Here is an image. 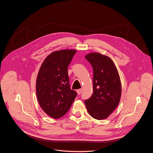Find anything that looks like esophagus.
I'll return each instance as SVG.
<instances>
[{"label": "esophagus", "mask_w": 153, "mask_h": 153, "mask_svg": "<svg viewBox=\"0 0 153 153\" xmlns=\"http://www.w3.org/2000/svg\"><path fill=\"white\" fill-rule=\"evenodd\" d=\"M82 88L77 90V94H81V93H82Z\"/></svg>", "instance_id": "obj_1"}]
</instances>
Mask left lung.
<instances>
[{
	"label": "left lung",
	"mask_w": 153,
	"mask_h": 153,
	"mask_svg": "<svg viewBox=\"0 0 153 153\" xmlns=\"http://www.w3.org/2000/svg\"><path fill=\"white\" fill-rule=\"evenodd\" d=\"M85 59L93 68V93L85 100L87 111L97 120L106 119L119 103L122 86L118 71L112 59L99 53H91Z\"/></svg>",
	"instance_id": "8db88e82"
}]
</instances>
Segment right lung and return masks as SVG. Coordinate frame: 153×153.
<instances>
[{
    "label": "right lung",
    "instance_id": "add662e5",
    "mask_svg": "<svg viewBox=\"0 0 153 153\" xmlns=\"http://www.w3.org/2000/svg\"><path fill=\"white\" fill-rule=\"evenodd\" d=\"M75 50L56 51L43 62L39 71L36 90L39 103L47 115L59 119L66 114L73 104L77 93L71 90L68 67Z\"/></svg>",
    "mask_w": 153,
    "mask_h": 153
}]
</instances>
